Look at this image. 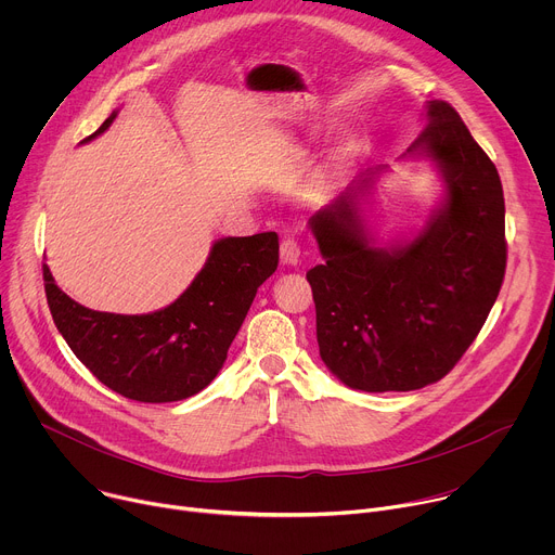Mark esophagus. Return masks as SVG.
<instances>
[{"instance_id":"1","label":"esophagus","mask_w":555,"mask_h":555,"mask_svg":"<svg viewBox=\"0 0 555 555\" xmlns=\"http://www.w3.org/2000/svg\"><path fill=\"white\" fill-rule=\"evenodd\" d=\"M300 261V246L296 240H283L281 242V263L283 266H296Z\"/></svg>"}]
</instances>
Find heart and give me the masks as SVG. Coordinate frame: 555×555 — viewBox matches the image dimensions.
<instances>
[{
    "mask_svg": "<svg viewBox=\"0 0 555 555\" xmlns=\"http://www.w3.org/2000/svg\"><path fill=\"white\" fill-rule=\"evenodd\" d=\"M281 146H283V157H287V160H300V157L305 155V144L296 138H285ZM351 157H353L351 142L340 140L327 153L325 160L313 169L311 180H309V193L315 195V197L330 195L336 189V184L340 182V178L345 176V171L351 163Z\"/></svg>",
    "mask_w": 555,
    "mask_h": 555,
    "instance_id": "obj_1",
    "label": "heart"
}]
</instances>
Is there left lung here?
Masks as SVG:
<instances>
[{
  "label": "left lung",
  "instance_id": "obj_1",
  "mask_svg": "<svg viewBox=\"0 0 555 555\" xmlns=\"http://www.w3.org/2000/svg\"><path fill=\"white\" fill-rule=\"evenodd\" d=\"M404 157H428L443 180L413 242L375 246L364 228L360 197L379 167L309 219L325 259L307 272L321 358L366 392L415 390L450 373L479 336L507 263L499 171L452 105L428 101Z\"/></svg>",
  "mask_w": 555,
  "mask_h": 555
}]
</instances>
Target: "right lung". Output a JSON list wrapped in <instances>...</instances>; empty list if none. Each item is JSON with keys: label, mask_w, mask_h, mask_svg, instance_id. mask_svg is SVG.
Listing matches in <instances>:
<instances>
[{"label": "right lung", "mask_w": 555, "mask_h": 555, "mask_svg": "<svg viewBox=\"0 0 555 555\" xmlns=\"http://www.w3.org/2000/svg\"><path fill=\"white\" fill-rule=\"evenodd\" d=\"M116 112L83 142L101 135ZM279 266L276 232L225 236L169 307L140 315L94 311L72 300L43 263L46 296L56 330L107 388L122 398L165 404L206 388L225 362L259 285Z\"/></svg>", "instance_id": "right-lung-1"}]
</instances>
